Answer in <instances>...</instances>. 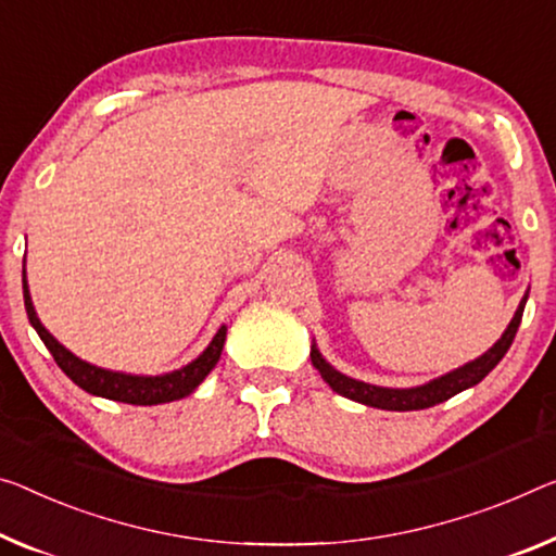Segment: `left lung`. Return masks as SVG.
<instances>
[{
	"label": "left lung",
	"instance_id": "1",
	"mask_svg": "<svg viewBox=\"0 0 556 556\" xmlns=\"http://www.w3.org/2000/svg\"><path fill=\"white\" fill-rule=\"evenodd\" d=\"M525 303H527V295L522 298V303H519L515 318H511V323L505 330V336H502L497 343L486 350L482 357H477V361L457 367V370L442 375V378L427 382V386H420V388H407V390L375 388V386H367V382L345 378L343 372H338L336 367H330L326 361H323L320 353L315 348L311 350V361L315 365V370L323 375V380H326L328 386L338 392V395L355 400V403L380 407V409H397V413H405V409H425V407L445 403V400H450L452 395H457V392L477 386V382L484 380L486 375L492 372V367L497 365L502 357H505V353L511 345V340H515V336H517L519 323H522Z\"/></svg>",
	"mask_w": 556,
	"mask_h": 556
}]
</instances>
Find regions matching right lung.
Listing matches in <instances>:
<instances>
[{"label": "right lung", "mask_w": 556, "mask_h": 556, "mask_svg": "<svg viewBox=\"0 0 556 556\" xmlns=\"http://www.w3.org/2000/svg\"><path fill=\"white\" fill-rule=\"evenodd\" d=\"M22 286H24V307H27L29 323L34 330L39 332V338L45 340L47 350L54 357L56 365L62 367L74 386L81 390L91 392V395L116 400V403H129V405H161L170 403V400H181L201 386L203 378L216 367L220 350L226 343V326H220L216 338L211 340V345L203 350V355L195 357L181 370H174L168 375H156V378H141V375H126V372H111L101 370L97 365H89L79 361V357L72 355L62 343H56L54 336H49V330L41 326L37 313H34L29 288H27V276L22 270Z\"/></svg>", "instance_id": "add662e5"}]
</instances>
